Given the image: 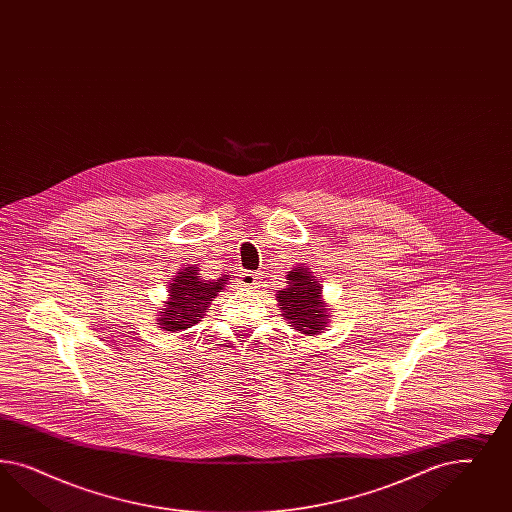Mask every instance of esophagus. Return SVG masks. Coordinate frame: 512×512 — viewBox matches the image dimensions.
Wrapping results in <instances>:
<instances>
[{
    "mask_svg": "<svg viewBox=\"0 0 512 512\" xmlns=\"http://www.w3.org/2000/svg\"><path fill=\"white\" fill-rule=\"evenodd\" d=\"M238 281L242 287H255L259 281V274L257 272H242Z\"/></svg>",
    "mask_w": 512,
    "mask_h": 512,
    "instance_id": "34e87169",
    "label": "esophagus"
}]
</instances>
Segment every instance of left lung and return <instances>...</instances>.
Here are the masks:
<instances>
[{
    "label": "left lung",
    "mask_w": 512,
    "mask_h": 512,
    "mask_svg": "<svg viewBox=\"0 0 512 512\" xmlns=\"http://www.w3.org/2000/svg\"><path fill=\"white\" fill-rule=\"evenodd\" d=\"M278 302L283 317L302 334H317L326 325V306L321 302V287L310 272L298 266L289 272V287L279 291Z\"/></svg>",
    "instance_id": "left-lung-1"
}]
</instances>
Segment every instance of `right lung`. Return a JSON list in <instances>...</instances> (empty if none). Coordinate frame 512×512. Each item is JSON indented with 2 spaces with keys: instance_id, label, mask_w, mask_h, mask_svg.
<instances>
[{
  "instance_id": "1",
  "label": "right lung",
  "mask_w": 512,
  "mask_h": 512,
  "mask_svg": "<svg viewBox=\"0 0 512 512\" xmlns=\"http://www.w3.org/2000/svg\"><path fill=\"white\" fill-rule=\"evenodd\" d=\"M180 276L172 279L171 300L167 302L165 311L157 319V325L163 330H184L189 326L197 325L201 321L204 310L210 306L212 298L225 287L229 281L227 276L219 279H201L199 270L187 266Z\"/></svg>"
}]
</instances>
